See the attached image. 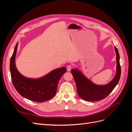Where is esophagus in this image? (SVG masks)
<instances>
[{
	"instance_id": "obj_1",
	"label": "esophagus",
	"mask_w": 132,
	"mask_h": 132,
	"mask_svg": "<svg viewBox=\"0 0 132 132\" xmlns=\"http://www.w3.org/2000/svg\"><path fill=\"white\" fill-rule=\"evenodd\" d=\"M71 69V65H68L67 66V71H70Z\"/></svg>"
}]
</instances>
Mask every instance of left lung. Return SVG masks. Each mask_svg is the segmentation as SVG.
Returning a JSON list of instances; mask_svg holds the SVG:
<instances>
[{
    "mask_svg": "<svg viewBox=\"0 0 132 132\" xmlns=\"http://www.w3.org/2000/svg\"><path fill=\"white\" fill-rule=\"evenodd\" d=\"M116 53L117 73L114 78L106 85H97L90 81L81 71L77 69L71 70L77 85V93L81 98L87 101L101 100L106 98L117 85L121 77V69L119 63V54L117 48L114 47Z\"/></svg>",
    "mask_w": 132,
    "mask_h": 132,
    "instance_id": "8db88e82",
    "label": "left lung"
}]
</instances>
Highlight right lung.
Returning <instances> with one entry per match:
<instances>
[{"instance_id": "1", "label": "right lung", "mask_w": 132, "mask_h": 132, "mask_svg": "<svg viewBox=\"0 0 132 132\" xmlns=\"http://www.w3.org/2000/svg\"><path fill=\"white\" fill-rule=\"evenodd\" d=\"M17 47L18 43L15 46L10 62L11 80L15 89L23 97L36 102H44L53 98L56 94L59 79L66 72V68L55 69L38 79L25 78L16 68L15 59Z\"/></svg>"}]
</instances>
